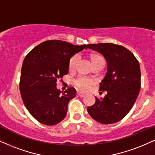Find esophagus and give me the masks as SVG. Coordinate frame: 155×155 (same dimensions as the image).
I'll return each instance as SVG.
<instances>
[{"instance_id":"34e87169","label":"esophagus","mask_w":155,"mask_h":155,"mask_svg":"<svg viewBox=\"0 0 155 155\" xmlns=\"http://www.w3.org/2000/svg\"><path fill=\"white\" fill-rule=\"evenodd\" d=\"M77 94H78V96L81 97V98H83V97L85 96V94H84V93H81V92H78Z\"/></svg>"}]
</instances>
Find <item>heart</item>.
<instances>
[{"mask_svg": "<svg viewBox=\"0 0 155 155\" xmlns=\"http://www.w3.org/2000/svg\"><path fill=\"white\" fill-rule=\"evenodd\" d=\"M78 59H79V57H78V54H74L73 56L71 57V58L70 59L68 62V68L70 70H73L74 67H75L76 64H77ZM90 60H91V64L93 62H96V61L103 60H104V58L99 54H91L90 55ZM94 83V81L93 80L90 79V78H79L78 79L74 81V85L78 87L79 90H81V91H87V89H89L91 86H92Z\"/></svg>", "mask_w": 155, "mask_h": 155, "instance_id": "1", "label": "heart"}]
</instances>
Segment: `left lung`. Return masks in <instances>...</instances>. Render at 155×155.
I'll list each match as a JSON object with an SVG mask.
<instances>
[{"instance_id": "8db88e82", "label": "left lung", "mask_w": 155, "mask_h": 155, "mask_svg": "<svg viewBox=\"0 0 155 155\" xmlns=\"http://www.w3.org/2000/svg\"><path fill=\"white\" fill-rule=\"evenodd\" d=\"M98 51L107 62L106 76L100 83V91H107L101 100L95 97L93 106L87 108L90 116L103 124L121 121L130 111L141 87V71L138 60L129 49L112 43L87 45Z\"/></svg>"}]
</instances>
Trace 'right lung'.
Returning a JSON list of instances; mask_svg holds the SVG:
<instances>
[{
  "label": "right lung",
  "instance_id": "add662e5",
  "mask_svg": "<svg viewBox=\"0 0 155 155\" xmlns=\"http://www.w3.org/2000/svg\"><path fill=\"white\" fill-rule=\"evenodd\" d=\"M60 40L44 41L24 58L20 88L24 104L40 123L51 126L65 118L69 102L76 95L74 87L64 93L57 88L58 78L68 73L71 57L86 48Z\"/></svg>",
  "mask_w": 155,
  "mask_h": 155
}]
</instances>
